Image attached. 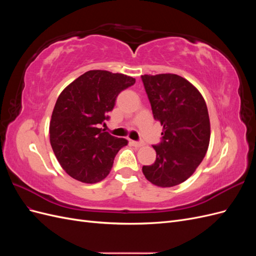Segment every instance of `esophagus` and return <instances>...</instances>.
Returning a JSON list of instances; mask_svg holds the SVG:
<instances>
[{
	"label": "esophagus",
	"mask_w": 256,
	"mask_h": 256,
	"mask_svg": "<svg viewBox=\"0 0 256 256\" xmlns=\"http://www.w3.org/2000/svg\"><path fill=\"white\" fill-rule=\"evenodd\" d=\"M130 143H131V145L134 146V147H141V146H143V143H141V142H136V141H130Z\"/></svg>",
	"instance_id": "1"
}]
</instances>
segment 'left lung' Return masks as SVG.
<instances>
[{"instance_id":"obj_1","label":"left lung","mask_w":256,"mask_h":256,"mask_svg":"<svg viewBox=\"0 0 256 256\" xmlns=\"http://www.w3.org/2000/svg\"><path fill=\"white\" fill-rule=\"evenodd\" d=\"M142 81L162 142L154 146V164L142 168L146 180L161 188L187 180L203 161L210 140V122L198 90L174 74H144Z\"/></svg>"}]
</instances>
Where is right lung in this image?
I'll return each instance as SVG.
<instances>
[{"mask_svg":"<svg viewBox=\"0 0 256 256\" xmlns=\"http://www.w3.org/2000/svg\"><path fill=\"white\" fill-rule=\"evenodd\" d=\"M134 83L122 74L90 70L60 92L50 120V143L69 176L96 184L109 175L116 154L128 141L98 127L109 118L120 92Z\"/></svg>","mask_w":256,"mask_h":256,"instance_id":"obj_1","label":"right lung"}]
</instances>
